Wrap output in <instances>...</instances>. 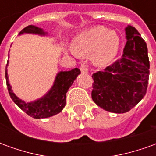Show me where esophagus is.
Wrapping results in <instances>:
<instances>
[{
	"instance_id": "obj_1",
	"label": "esophagus",
	"mask_w": 156,
	"mask_h": 156,
	"mask_svg": "<svg viewBox=\"0 0 156 156\" xmlns=\"http://www.w3.org/2000/svg\"><path fill=\"white\" fill-rule=\"evenodd\" d=\"M80 70H81L82 73H87L88 72V68L87 65L83 63V64H82L80 66Z\"/></svg>"
}]
</instances>
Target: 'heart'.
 <instances>
[{
    "label": "heart",
    "instance_id": "b5f03b06",
    "mask_svg": "<svg viewBox=\"0 0 156 156\" xmlns=\"http://www.w3.org/2000/svg\"><path fill=\"white\" fill-rule=\"evenodd\" d=\"M120 45L119 37L115 31L103 27H95L75 37L73 48L76 52L89 54L94 63L105 66L117 55Z\"/></svg>",
    "mask_w": 156,
    "mask_h": 156
}]
</instances>
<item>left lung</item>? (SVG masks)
<instances>
[{"label":"left lung","instance_id":"8db88e82","mask_svg":"<svg viewBox=\"0 0 156 156\" xmlns=\"http://www.w3.org/2000/svg\"><path fill=\"white\" fill-rule=\"evenodd\" d=\"M125 34L122 58L92 76L94 102L115 114L129 111L144 98L150 75L146 42L132 26L126 27Z\"/></svg>","mask_w":156,"mask_h":156}]
</instances>
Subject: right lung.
I'll use <instances>...</instances> for the list:
<instances>
[{
  "label": "right lung",
  "mask_w": 156,
  "mask_h": 156,
  "mask_svg": "<svg viewBox=\"0 0 156 156\" xmlns=\"http://www.w3.org/2000/svg\"><path fill=\"white\" fill-rule=\"evenodd\" d=\"M23 33L37 34L40 36L48 35V32H44L43 29L33 25L27 26L20 32L19 35H22ZM8 63L9 61H7L6 68H5V80H6L9 94L13 102L19 108L22 109L29 116L34 119H45L59 114L65 107L66 94L68 89L81 73L78 68H73L70 71L59 72L56 75L54 83L51 88L46 94L34 101L26 102L19 98L14 94V92L12 89V86L9 83L8 73H7Z\"/></svg>",
  "instance_id": "1"
}]
</instances>
